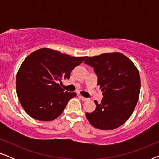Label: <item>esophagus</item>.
Wrapping results in <instances>:
<instances>
[{
	"instance_id": "esophagus-1",
	"label": "esophagus",
	"mask_w": 159,
	"mask_h": 159,
	"mask_svg": "<svg viewBox=\"0 0 159 159\" xmlns=\"http://www.w3.org/2000/svg\"><path fill=\"white\" fill-rule=\"evenodd\" d=\"M79 97H80V98H81L83 101H88V98H84V97H83V96H82V95H79Z\"/></svg>"
}]
</instances>
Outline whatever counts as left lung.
<instances>
[{"instance_id": "1", "label": "left lung", "mask_w": 159, "mask_h": 159, "mask_svg": "<svg viewBox=\"0 0 159 159\" xmlns=\"http://www.w3.org/2000/svg\"><path fill=\"white\" fill-rule=\"evenodd\" d=\"M84 64L94 68L103 98L95 101V110L86 113L93 127L103 130L116 129L131 116L138 103L140 77L133 62L120 53H103L87 58Z\"/></svg>"}]
</instances>
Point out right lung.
<instances>
[{
	"instance_id": "obj_1",
	"label": "right lung",
	"mask_w": 159,
	"mask_h": 159,
	"mask_svg": "<svg viewBox=\"0 0 159 159\" xmlns=\"http://www.w3.org/2000/svg\"><path fill=\"white\" fill-rule=\"evenodd\" d=\"M86 57L70 56L47 48L30 53L21 64L16 79L17 95L26 113L43 121L59 116L77 94L64 92L58 82L69 79L71 71Z\"/></svg>"
}]
</instances>
